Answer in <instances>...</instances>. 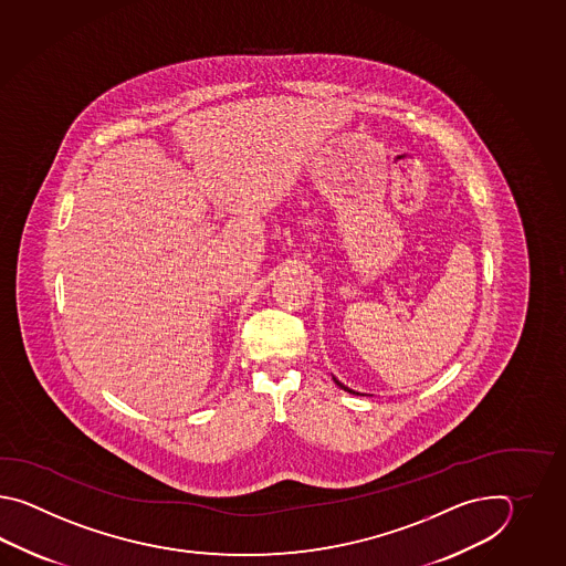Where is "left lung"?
Segmentation results:
<instances>
[{"mask_svg": "<svg viewBox=\"0 0 566 566\" xmlns=\"http://www.w3.org/2000/svg\"><path fill=\"white\" fill-rule=\"evenodd\" d=\"M336 385L339 386V388H344V390H348V392H354V390H349V388H346V386L342 385V382H337V380ZM354 395H358V392H354Z\"/></svg>", "mask_w": 566, "mask_h": 566, "instance_id": "left-lung-1", "label": "left lung"}]
</instances>
